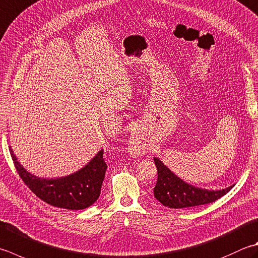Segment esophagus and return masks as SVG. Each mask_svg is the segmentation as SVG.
I'll return each mask as SVG.
<instances>
[{
    "label": "esophagus",
    "instance_id": "34e87169",
    "mask_svg": "<svg viewBox=\"0 0 258 258\" xmlns=\"http://www.w3.org/2000/svg\"><path fill=\"white\" fill-rule=\"evenodd\" d=\"M146 144L143 143V140L140 138L139 134H133L132 138H131V146H132L133 151H135L136 153H145L146 150L149 148H146Z\"/></svg>",
    "mask_w": 258,
    "mask_h": 258
}]
</instances>
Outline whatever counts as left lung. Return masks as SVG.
Returning a JSON list of instances; mask_svg holds the SVG:
<instances>
[{"instance_id":"1","label":"left lung","mask_w":258,"mask_h":258,"mask_svg":"<svg viewBox=\"0 0 258 258\" xmlns=\"http://www.w3.org/2000/svg\"><path fill=\"white\" fill-rule=\"evenodd\" d=\"M154 162L158 170V181L153 190L154 197L168 208L183 209L214 203L228 194L234 186L233 184L220 190L199 188L179 178L159 158H154Z\"/></svg>"}]
</instances>
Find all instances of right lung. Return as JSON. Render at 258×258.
Listing matches in <instances>:
<instances>
[{
  "label": "right lung",
  "mask_w": 258,
  "mask_h": 258,
  "mask_svg": "<svg viewBox=\"0 0 258 258\" xmlns=\"http://www.w3.org/2000/svg\"><path fill=\"white\" fill-rule=\"evenodd\" d=\"M9 150L23 182L44 203L58 208L82 210L88 208L98 199L107 169L103 158V149L78 171L58 178H40L30 173L19 162L11 146H9Z\"/></svg>",
  "instance_id": "add662e5"
}]
</instances>
